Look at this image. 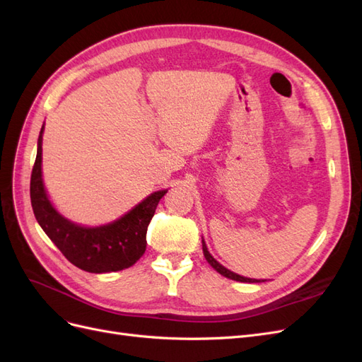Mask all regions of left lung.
I'll use <instances>...</instances> for the list:
<instances>
[{
	"instance_id": "8db88e82",
	"label": "left lung",
	"mask_w": 362,
	"mask_h": 362,
	"mask_svg": "<svg viewBox=\"0 0 362 362\" xmlns=\"http://www.w3.org/2000/svg\"><path fill=\"white\" fill-rule=\"evenodd\" d=\"M202 250H204V257L206 258V261H208V262H210V266H211L214 270H217L218 273H221V275H223V276H226V278H229V279L238 281V282H259L258 279H250V278L240 276V275H237V273H234V272H231V270L225 269L222 264H218V262H217V261L210 255V252L206 250V245L204 243V240H202Z\"/></svg>"
}]
</instances>
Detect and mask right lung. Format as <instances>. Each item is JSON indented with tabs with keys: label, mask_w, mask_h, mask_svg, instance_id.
Here are the masks:
<instances>
[{
	"label": "right lung",
	"mask_w": 362,
	"mask_h": 362,
	"mask_svg": "<svg viewBox=\"0 0 362 362\" xmlns=\"http://www.w3.org/2000/svg\"><path fill=\"white\" fill-rule=\"evenodd\" d=\"M42 133L31 172L30 198L36 221L62 254L74 266L90 273L128 269L145 254L146 231L160 199L168 190L149 194L116 222L98 228H83L62 217L51 205L42 182Z\"/></svg>",
	"instance_id": "obj_1"
}]
</instances>
